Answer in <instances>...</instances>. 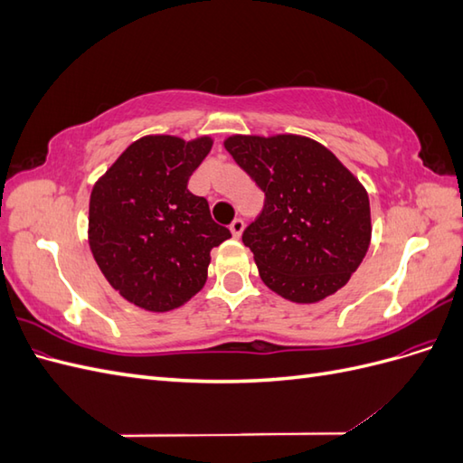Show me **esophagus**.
<instances>
[{
    "mask_svg": "<svg viewBox=\"0 0 463 463\" xmlns=\"http://www.w3.org/2000/svg\"><path fill=\"white\" fill-rule=\"evenodd\" d=\"M243 230H245V222H243L241 218H235V220L230 223V232H232L233 237H241Z\"/></svg>",
    "mask_w": 463,
    "mask_h": 463,
    "instance_id": "1",
    "label": "esophagus"
}]
</instances>
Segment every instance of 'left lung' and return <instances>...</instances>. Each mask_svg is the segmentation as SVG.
<instances>
[{
	"instance_id": "1",
	"label": "left lung",
	"mask_w": 463,
	"mask_h": 463,
	"mask_svg": "<svg viewBox=\"0 0 463 463\" xmlns=\"http://www.w3.org/2000/svg\"><path fill=\"white\" fill-rule=\"evenodd\" d=\"M223 146L264 193L260 216L243 232L262 282L296 303L344 288L373 232L359 179L309 137L232 135Z\"/></svg>"
}]
</instances>
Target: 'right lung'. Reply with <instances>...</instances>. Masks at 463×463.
<instances>
[{
    "mask_svg": "<svg viewBox=\"0 0 463 463\" xmlns=\"http://www.w3.org/2000/svg\"><path fill=\"white\" fill-rule=\"evenodd\" d=\"M210 148V137L148 135L92 187L94 260L109 286L141 309L165 313L187 303L206 282L210 250L232 237L210 216L206 199L187 189Z\"/></svg>",
    "mask_w": 463,
    "mask_h": 463,
    "instance_id": "add662e5",
    "label": "right lung"
}]
</instances>
